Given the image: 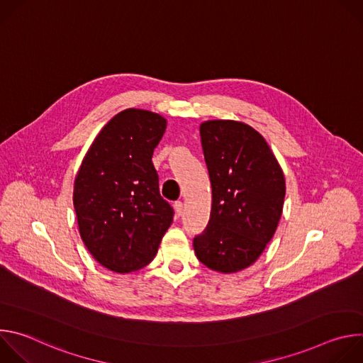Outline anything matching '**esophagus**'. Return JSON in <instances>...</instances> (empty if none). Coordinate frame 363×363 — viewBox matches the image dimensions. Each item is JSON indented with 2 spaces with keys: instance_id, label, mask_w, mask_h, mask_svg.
Here are the masks:
<instances>
[{
  "instance_id": "esophagus-1",
  "label": "esophagus",
  "mask_w": 363,
  "mask_h": 363,
  "mask_svg": "<svg viewBox=\"0 0 363 363\" xmlns=\"http://www.w3.org/2000/svg\"><path fill=\"white\" fill-rule=\"evenodd\" d=\"M174 210H175V214L179 217V216H182V211H184V203L181 202V201H177L175 203H174Z\"/></svg>"
}]
</instances>
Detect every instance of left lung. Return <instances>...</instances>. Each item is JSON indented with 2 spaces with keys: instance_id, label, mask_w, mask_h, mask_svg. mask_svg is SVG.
Returning <instances> with one entry per match:
<instances>
[{
  "instance_id": "8db88e82",
  "label": "left lung",
  "mask_w": 363,
  "mask_h": 363,
  "mask_svg": "<svg viewBox=\"0 0 363 363\" xmlns=\"http://www.w3.org/2000/svg\"><path fill=\"white\" fill-rule=\"evenodd\" d=\"M199 133L213 203L194 250L208 269L237 273L255 263L277 230L284 175L266 139L242 122L206 121Z\"/></svg>"
}]
</instances>
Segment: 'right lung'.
Instances as JSON below:
<instances>
[{"label":"right lung","instance_id":"add662e5","mask_svg":"<svg viewBox=\"0 0 363 363\" xmlns=\"http://www.w3.org/2000/svg\"><path fill=\"white\" fill-rule=\"evenodd\" d=\"M167 119L143 109L113 116L94 138L74 179L80 237L94 260L115 273L149 264L174 220L160 194L153 149Z\"/></svg>","mask_w":363,"mask_h":363}]
</instances>
